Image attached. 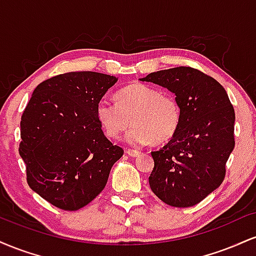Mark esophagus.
<instances>
[{
  "label": "esophagus",
  "mask_w": 256,
  "mask_h": 256,
  "mask_svg": "<svg viewBox=\"0 0 256 256\" xmlns=\"http://www.w3.org/2000/svg\"><path fill=\"white\" fill-rule=\"evenodd\" d=\"M126 154L130 155V156H132V158H137L140 152L138 150H134V149H128V150H126Z\"/></svg>",
  "instance_id": "34e87169"
}]
</instances>
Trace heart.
<instances>
[{
	"mask_svg": "<svg viewBox=\"0 0 256 256\" xmlns=\"http://www.w3.org/2000/svg\"><path fill=\"white\" fill-rule=\"evenodd\" d=\"M116 104L102 100L96 106V116L107 137L116 140L132 124L126 140L132 146L164 144L171 140L182 122L177 98L158 88L134 83L116 94Z\"/></svg>",
	"mask_w": 256,
	"mask_h": 256,
	"instance_id": "obj_1",
	"label": "heart"
}]
</instances>
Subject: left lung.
Listing matches in <instances>:
<instances>
[{
    "mask_svg": "<svg viewBox=\"0 0 256 256\" xmlns=\"http://www.w3.org/2000/svg\"><path fill=\"white\" fill-rule=\"evenodd\" d=\"M140 80L168 89L182 108L176 136L152 152V192L172 207L198 204L222 183L234 148V110L228 94L216 79L192 67L152 72Z\"/></svg>",
    "mask_w": 256,
    "mask_h": 256,
    "instance_id": "left-lung-1",
    "label": "left lung"
}]
</instances>
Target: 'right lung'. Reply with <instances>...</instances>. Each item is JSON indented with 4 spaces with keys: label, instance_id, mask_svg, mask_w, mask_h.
Returning a JSON list of instances; mask_svg holds the SVG:
<instances>
[{
    "label": "right lung",
    "instance_id": "1",
    "mask_svg": "<svg viewBox=\"0 0 256 256\" xmlns=\"http://www.w3.org/2000/svg\"><path fill=\"white\" fill-rule=\"evenodd\" d=\"M116 80L90 71L55 76L37 85L22 113L19 154L26 180L60 210L90 204L124 154L104 136L96 116V106Z\"/></svg>",
    "mask_w": 256,
    "mask_h": 256
}]
</instances>
